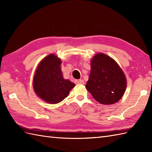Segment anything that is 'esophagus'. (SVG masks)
Returning <instances> with one entry per match:
<instances>
[{"mask_svg": "<svg viewBox=\"0 0 152 152\" xmlns=\"http://www.w3.org/2000/svg\"><path fill=\"white\" fill-rule=\"evenodd\" d=\"M75 83H77V84H83L84 81L83 80H75Z\"/></svg>", "mask_w": 152, "mask_h": 152, "instance_id": "obj_1", "label": "esophagus"}]
</instances>
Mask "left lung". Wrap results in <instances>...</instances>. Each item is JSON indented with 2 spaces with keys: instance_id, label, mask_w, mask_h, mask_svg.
Listing matches in <instances>:
<instances>
[{
  "instance_id": "8db88e82",
  "label": "left lung",
  "mask_w": 152,
  "mask_h": 152,
  "mask_svg": "<svg viewBox=\"0 0 152 152\" xmlns=\"http://www.w3.org/2000/svg\"><path fill=\"white\" fill-rule=\"evenodd\" d=\"M127 86L125 74L118 63L104 53H98L91 63L86 88L96 101L112 104L124 95Z\"/></svg>"
}]
</instances>
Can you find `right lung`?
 I'll return each instance as SVG.
<instances>
[{
	"label": "right lung",
	"mask_w": 152,
	"mask_h": 152,
	"mask_svg": "<svg viewBox=\"0 0 152 152\" xmlns=\"http://www.w3.org/2000/svg\"><path fill=\"white\" fill-rule=\"evenodd\" d=\"M61 64L60 59L54 54H50L41 61L34 76L35 93L50 104L62 101L75 86L74 83L63 78Z\"/></svg>",
	"instance_id": "add662e5"
}]
</instances>
